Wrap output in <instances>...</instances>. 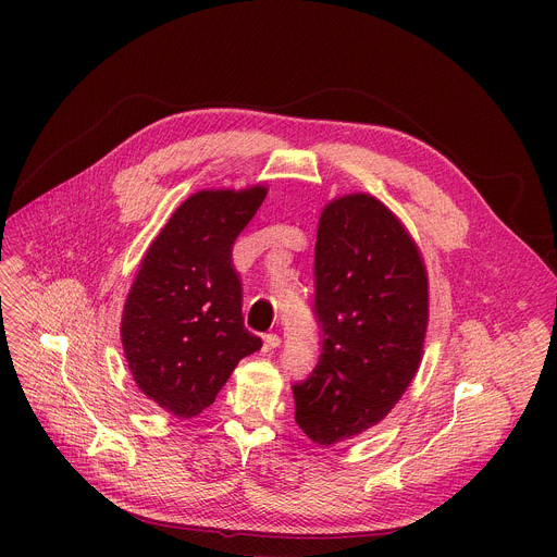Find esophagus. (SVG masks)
<instances>
[{"mask_svg": "<svg viewBox=\"0 0 557 557\" xmlns=\"http://www.w3.org/2000/svg\"><path fill=\"white\" fill-rule=\"evenodd\" d=\"M280 344H282V339H280L277 335H273V333H271V335H264V346H262V350H264V352H273Z\"/></svg>", "mask_w": 557, "mask_h": 557, "instance_id": "34e87169", "label": "esophagus"}]
</instances>
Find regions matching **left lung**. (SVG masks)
I'll list each match as a JSON object with an SVG mask.
<instances>
[{
    "label": "left lung",
    "mask_w": 557,
    "mask_h": 557,
    "mask_svg": "<svg viewBox=\"0 0 557 557\" xmlns=\"http://www.w3.org/2000/svg\"><path fill=\"white\" fill-rule=\"evenodd\" d=\"M314 317L322 352L293 385L304 434L333 445L379 423L412 383L428 331L423 258L381 200L326 205L314 245Z\"/></svg>",
    "instance_id": "left-lung-1"
}]
</instances>
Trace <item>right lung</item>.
Listing matches in <instances>:
<instances>
[{
    "mask_svg": "<svg viewBox=\"0 0 557 557\" xmlns=\"http://www.w3.org/2000/svg\"><path fill=\"white\" fill-rule=\"evenodd\" d=\"M267 187L189 196L147 249L123 308L121 339L145 396L181 419L209 408L237 361L262 348L245 329L235 237Z\"/></svg>",
    "mask_w": 557,
    "mask_h": 557,
    "instance_id": "right-lung-1",
    "label": "right lung"
}]
</instances>
